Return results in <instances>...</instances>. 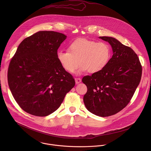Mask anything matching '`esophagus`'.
<instances>
[{
  "mask_svg": "<svg viewBox=\"0 0 151 151\" xmlns=\"http://www.w3.org/2000/svg\"><path fill=\"white\" fill-rule=\"evenodd\" d=\"M75 81H76V83L77 84H79V83H80L81 82V79L80 78H75Z\"/></svg>",
  "mask_w": 151,
  "mask_h": 151,
  "instance_id": "34e87169",
  "label": "esophagus"
}]
</instances>
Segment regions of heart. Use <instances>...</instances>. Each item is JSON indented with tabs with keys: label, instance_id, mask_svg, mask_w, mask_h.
I'll return each instance as SVG.
<instances>
[{
	"label": "heart",
	"instance_id": "b5f03b06",
	"mask_svg": "<svg viewBox=\"0 0 151 151\" xmlns=\"http://www.w3.org/2000/svg\"><path fill=\"white\" fill-rule=\"evenodd\" d=\"M69 52L59 50L56 58L62 67L68 73H73L79 65L78 71L81 73L88 71L94 74L102 71L108 65L110 58V48L104 42H96L80 38L71 43Z\"/></svg>",
	"mask_w": 151,
	"mask_h": 151
}]
</instances>
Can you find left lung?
Here are the masks:
<instances>
[{
  "instance_id": "8db88e82",
  "label": "left lung",
  "mask_w": 151,
  "mask_h": 151,
  "mask_svg": "<svg viewBox=\"0 0 151 151\" xmlns=\"http://www.w3.org/2000/svg\"><path fill=\"white\" fill-rule=\"evenodd\" d=\"M111 45L113 56L101 71L86 76L84 102L87 110L101 117L121 111L131 99L142 76V66L135 52L114 38L99 37Z\"/></svg>"
}]
</instances>
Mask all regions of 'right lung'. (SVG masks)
<instances>
[{
    "label": "right lung",
    "instance_id": "obj_1",
    "mask_svg": "<svg viewBox=\"0 0 151 151\" xmlns=\"http://www.w3.org/2000/svg\"><path fill=\"white\" fill-rule=\"evenodd\" d=\"M55 31H39L24 39L12 58L8 84L20 107L37 116L56 111L75 86L73 76L58 62L56 53L66 39Z\"/></svg>",
    "mask_w": 151,
    "mask_h": 151
}]
</instances>
